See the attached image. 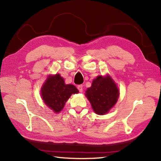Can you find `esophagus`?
I'll return each mask as SVG.
<instances>
[{"instance_id": "34e87169", "label": "esophagus", "mask_w": 161, "mask_h": 161, "mask_svg": "<svg viewBox=\"0 0 161 161\" xmlns=\"http://www.w3.org/2000/svg\"><path fill=\"white\" fill-rule=\"evenodd\" d=\"M77 89L80 91V92H82V91H83V86H82V85H78L77 86Z\"/></svg>"}]
</instances>
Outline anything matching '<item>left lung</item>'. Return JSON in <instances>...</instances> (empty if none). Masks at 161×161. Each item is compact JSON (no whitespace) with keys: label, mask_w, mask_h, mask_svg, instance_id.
Here are the masks:
<instances>
[{"label":"left lung","mask_w":161,"mask_h":161,"mask_svg":"<svg viewBox=\"0 0 161 161\" xmlns=\"http://www.w3.org/2000/svg\"><path fill=\"white\" fill-rule=\"evenodd\" d=\"M86 93L94 112L99 115L108 113L116 103L119 97L116 84L109 76H98Z\"/></svg>","instance_id":"obj_1"}]
</instances>
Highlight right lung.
I'll list each match as a JSON object with an SVG mask.
<instances>
[{"instance_id": "obj_1", "label": "right lung", "mask_w": 161, "mask_h": 161, "mask_svg": "<svg viewBox=\"0 0 161 161\" xmlns=\"http://www.w3.org/2000/svg\"><path fill=\"white\" fill-rule=\"evenodd\" d=\"M75 93H78L75 86L65 84L63 78L59 74L49 77L41 89V95L45 103L56 113L60 112L68 98L72 94Z\"/></svg>"}]
</instances>
